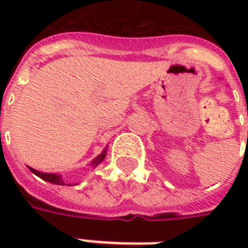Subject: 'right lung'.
<instances>
[{"label":"right lung","instance_id":"obj_1","mask_svg":"<svg viewBox=\"0 0 248 248\" xmlns=\"http://www.w3.org/2000/svg\"><path fill=\"white\" fill-rule=\"evenodd\" d=\"M107 152H108V149H107V147H105V149L103 152H101L100 155H97L96 158L93 159V161H91V163L90 165L93 166V169L96 167L99 163L103 162V159L105 158V155H107ZM28 169L32 171L34 175H37L38 177H41L42 180L45 181H48V183H52V184H56V185H69L67 184L65 181L63 180V177H62V175H59V173H47V172H41V171H37V170L32 169V167H29L28 166Z\"/></svg>","mask_w":248,"mask_h":248}]
</instances>
